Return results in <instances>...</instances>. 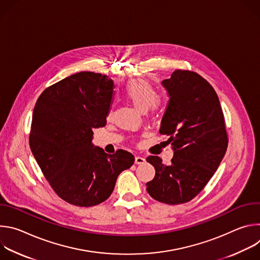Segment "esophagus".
<instances>
[{"label": "esophagus", "instance_id": "1", "mask_svg": "<svg viewBox=\"0 0 260 260\" xmlns=\"http://www.w3.org/2000/svg\"><path fill=\"white\" fill-rule=\"evenodd\" d=\"M145 161H146V159H145L144 157L140 156V155H137V156L135 157V164H136V165H142V164H144Z\"/></svg>", "mask_w": 260, "mask_h": 260}]
</instances>
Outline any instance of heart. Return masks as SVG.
Returning <instances> with one entry per match:
<instances>
[{
  "label": "heart",
  "instance_id": "1",
  "mask_svg": "<svg viewBox=\"0 0 260 260\" xmlns=\"http://www.w3.org/2000/svg\"><path fill=\"white\" fill-rule=\"evenodd\" d=\"M122 92L138 110L143 112L149 108L152 112H159L164 108V102L157 98L156 88L144 79L128 81Z\"/></svg>",
  "mask_w": 260,
  "mask_h": 260
}]
</instances>
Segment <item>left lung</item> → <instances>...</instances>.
<instances>
[{
	"mask_svg": "<svg viewBox=\"0 0 260 260\" xmlns=\"http://www.w3.org/2000/svg\"><path fill=\"white\" fill-rule=\"evenodd\" d=\"M170 102L159 133L174 151L172 164L166 166L159 156L147 161L155 169L147 182V191L154 200L179 205L194 199L207 185L223 158L229 137L218 95L198 73L176 70L162 81Z\"/></svg>",
	"mask_w": 260,
	"mask_h": 260,
	"instance_id": "obj_1",
	"label": "left lung"
}]
</instances>
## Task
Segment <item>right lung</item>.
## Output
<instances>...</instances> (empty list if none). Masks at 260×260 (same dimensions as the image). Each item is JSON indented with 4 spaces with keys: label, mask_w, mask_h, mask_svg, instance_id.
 <instances>
[{
    "label": "right lung",
    "mask_w": 260,
    "mask_h": 260,
    "mask_svg": "<svg viewBox=\"0 0 260 260\" xmlns=\"http://www.w3.org/2000/svg\"><path fill=\"white\" fill-rule=\"evenodd\" d=\"M113 85L103 74L80 72L47 87L35 105L30 150L54 192L71 205L105 202L134 165L128 151L107 154L91 144L92 128L106 125Z\"/></svg>",
    "instance_id": "obj_1"
}]
</instances>
